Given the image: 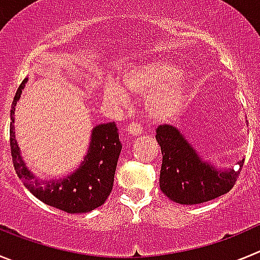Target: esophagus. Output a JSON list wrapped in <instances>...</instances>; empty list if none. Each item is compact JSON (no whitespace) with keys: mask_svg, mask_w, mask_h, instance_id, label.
<instances>
[{"mask_svg":"<svg viewBox=\"0 0 260 260\" xmlns=\"http://www.w3.org/2000/svg\"><path fill=\"white\" fill-rule=\"evenodd\" d=\"M126 130H127V134L132 135V137H137V135L142 134V127L139 125H137V123H130Z\"/></svg>","mask_w":260,"mask_h":260,"instance_id":"esophagus-1","label":"esophagus"}]
</instances>
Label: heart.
Wrapping results in <instances>:
<instances>
[{
    "label": "heart",
    "instance_id": "1",
    "mask_svg": "<svg viewBox=\"0 0 260 260\" xmlns=\"http://www.w3.org/2000/svg\"><path fill=\"white\" fill-rule=\"evenodd\" d=\"M128 93L145 98L146 113L153 122H168L182 112L187 104L190 86L180 70L169 62L153 61L130 69L123 78ZM104 99L109 104L125 107L127 96L117 84H108Z\"/></svg>",
    "mask_w": 260,
    "mask_h": 260
}]
</instances>
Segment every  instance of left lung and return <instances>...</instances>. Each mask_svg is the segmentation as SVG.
Instances as JSON below:
<instances>
[{
  "label": "left lung",
  "mask_w": 260,
  "mask_h": 260,
  "mask_svg": "<svg viewBox=\"0 0 260 260\" xmlns=\"http://www.w3.org/2000/svg\"><path fill=\"white\" fill-rule=\"evenodd\" d=\"M156 141L162 153L160 189L176 203L199 204L221 197L240 174L233 168H217L208 161L174 126H158ZM243 160L237 161L240 168Z\"/></svg>",
  "instance_id": "left-lung-1"
}]
</instances>
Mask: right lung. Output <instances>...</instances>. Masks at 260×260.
Instances as JSON below:
<instances>
[{
  "mask_svg": "<svg viewBox=\"0 0 260 260\" xmlns=\"http://www.w3.org/2000/svg\"><path fill=\"white\" fill-rule=\"evenodd\" d=\"M27 82L28 78H24L10 110L11 156L18 177L43 203L68 213H84L100 207L112 191L117 161L122 150L117 125L107 122L92 128L83 161L73 173L58 180H41L26 165L15 138V107Z\"/></svg>",
  "mask_w": 260,
  "mask_h": 260,
  "instance_id": "right-lung-1",
  "label": "right lung"
}]
</instances>
